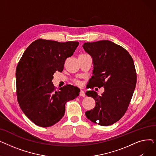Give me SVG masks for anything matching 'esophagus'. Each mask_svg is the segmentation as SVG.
Segmentation results:
<instances>
[{
  "mask_svg": "<svg viewBox=\"0 0 156 156\" xmlns=\"http://www.w3.org/2000/svg\"><path fill=\"white\" fill-rule=\"evenodd\" d=\"M80 96H81V97H85V92H84L83 90H81V91H80Z\"/></svg>",
  "mask_w": 156,
  "mask_h": 156,
  "instance_id": "esophagus-1",
  "label": "esophagus"
}]
</instances>
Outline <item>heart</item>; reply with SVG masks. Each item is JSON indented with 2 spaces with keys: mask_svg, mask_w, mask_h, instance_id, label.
Here are the masks:
<instances>
[{
  "mask_svg": "<svg viewBox=\"0 0 156 156\" xmlns=\"http://www.w3.org/2000/svg\"><path fill=\"white\" fill-rule=\"evenodd\" d=\"M75 83L76 85H80L81 84L80 81H78V80H75Z\"/></svg>",
  "mask_w": 156,
  "mask_h": 156,
  "instance_id": "1",
  "label": "heart"
}]
</instances>
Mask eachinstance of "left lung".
I'll list each match as a JSON object with an SVG mask.
<instances>
[{
	"label": "left lung",
	"mask_w": 156,
	"mask_h": 156,
	"mask_svg": "<svg viewBox=\"0 0 156 156\" xmlns=\"http://www.w3.org/2000/svg\"><path fill=\"white\" fill-rule=\"evenodd\" d=\"M83 47L94 63L87 88H104L101 96L94 90L86 92L95 99V106L85 115L94 123L111 125L123 116L133 96L136 83L133 60L126 49L109 40L85 43Z\"/></svg>",
	"instance_id": "left-lung-1"
}]
</instances>
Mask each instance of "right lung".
<instances>
[{
	"instance_id": "right-lung-1",
	"label": "right lung",
	"mask_w": 156,
	"mask_h": 156,
	"mask_svg": "<svg viewBox=\"0 0 156 156\" xmlns=\"http://www.w3.org/2000/svg\"><path fill=\"white\" fill-rule=\"evenodd\" d=\"M78 45L73 41L38 39L20 59L16 71L18 101L24 114L37 126L55 125L64 116L66 103L79 95L76 87L67 85L57 91L52 82L54 73L62 71L66 59Z\"/></svg>"
}]
</instances>
